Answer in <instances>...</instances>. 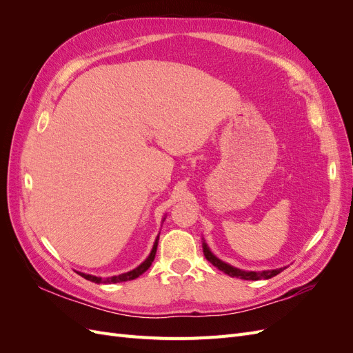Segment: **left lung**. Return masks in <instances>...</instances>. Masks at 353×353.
<instances>
[{
	"label": "left lung",
	"mask_w": 353,
	"mask_h": 353,
	"mask_svg": "<svg viewBox=\"0 0 353 353\" xmlns=\"http://www.w3.org/2000/svg\"><path fill=\"white\" fill-rule=\"evenodd\" d=\"M203 253H205L206 259L213 265L216 266L218 270H221L222 272L228 274L230 276H236V279H241V280H268V279H272V276H275L276 274H280L284 268H280V270H271V271H262V272H256V271H241V270H237L234 268V266L219 261L215 254H213L208 245L203 243Z\"/></svg>",
	"instance_id": "1"
}]
</instances>
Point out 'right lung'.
<instances>
[{
    "label": "right lung",
    "mask_w": 353,
    "mask_h": 353,
    "mask_svg": "<svg viewBox=\"0 0 353 353\" xmlns=\"http://www.w3.org/2000/svg\"><path fill=\"white\" fill-rule=\"evenodd\" d=\"M157 240H159V237H157L156 241H154V245H153L150 256H148V258H147L140 266H137L135 270H132V271H130V272H125V274H121V275H114V276H109V279H100V276H94V275L83 274V272H78V274H79L81 276H83L85 280L92 281V283H97V284H110V283H122V281L135 280L137 276H140L141 274H144L148 268H150L152 262L154 261L156 250H157Z\"/></svg>",
    "instance_id": "add662e5"
}]
</instances>
